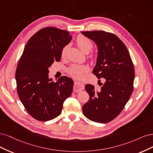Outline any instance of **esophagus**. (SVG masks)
Segmentation results:
<instances>
[{
  "instance_id": "esophagus-1",
  "label": "esophagus",
  "mask_w": 153,
  "mask_h": 153,
  "mask_svg": "<svg viewBox=\"0 0 153 153\" xmlns=\"http://www.w3.org/2000/svg\"><path fill=\"white\" fill-rule=\"evenodd\" d=\"M84 89H85V86H84L82 83L78 81H76L74 82V91L78 92L83 90Z\"/></svg>"
}]
</instances>
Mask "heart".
Here are the masks:
<instances>
[{"label":"heart","instance_id":"b5f03b06","mask_svg":"<svg viewBox=\"0 0 153 153\" xmlns=\"http://www.w3.org/2000/svg\"><path fill=\"white\" fill-rule=\"evenodd\" d=\"M76 43L77 46L79 48L80 50L84 53H87L89 52L93 48V42L90 39L84 36H78L76 39ZM68 50V46L64 47L61 53V56L62 58L65 57L67 55V51ZM90 58H93L94 55L93 54H91L89 56ZM88 71V67L86 65H73L70 68H68L67 71L68 74L74 78L81 79L84 73Z\"/></svg>","mask_w":153,"mask_h":153}]
</instances>
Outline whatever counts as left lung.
Here are the masks:
<instances>
[{
    "mask_svg": "<svg viewBox=\"0 0 153 153\" xmlns=\"http://www.w3.org/2000/svg\"><path fill=\"white\" fill-rule=\"evenodd\" d=\"M81 33L96 43L98 55L93 73L105 80L104 84L100 82L98 90L90 84L85 86L90 99L82 106V112L91 121L108 123L120 114L134 90V64L125 44L114 33Z\"/></svg>",
    "mask_w": 153,
    "mask_h": 153,
    "instance_id": "obj_1",
    "label": "left lung"
}]
</instances>
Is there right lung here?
Returning <instances> with one entry per match:
<instances>
[{"mask_svg":"<svg viewBox=\"0 0 153 153\" xmlns=\"http://www.w3.org/2000/svg\"><path fill=\"white\" fill-rule=\"evenodd\" d=\"M68 32L55 27L41 29L24 48L16 71L17 92L28 113L38 121L51 120L61 114L71 95L74 81L62 76L49 78V68L59 62L62 49L72 40Z\"/></svg>","mask_w":153,"mask_h":153,"instance_id":"add662e5","label":"right lung"}]
</instances>
